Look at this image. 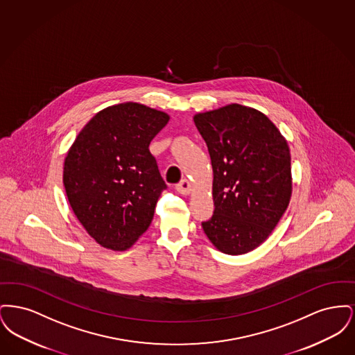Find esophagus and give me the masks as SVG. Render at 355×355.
Returning a JSON list of instances; mask_svg holds the SVG:
<instances>
[{
  "label": "esophagus",
  "mask_w": 355,
  "mask_h": 355,
  "mask_svg": "<svg viewBox=\"0 0 355 355\" xmlns=\"http://www.w3.org/2000/svg\"><path fill=\"white\" fill-rule=\"evenodd\" d=\"M175 189L182 196H189L190 191H191V184L187 180H184V181H181L178 185L175 186Z\"/></svg>",
  "instance_id": "esophagus-1"
}]
</instances>
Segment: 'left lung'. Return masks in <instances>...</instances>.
Returning <instances> with one entry per match:
<instances>
[{
  "mask_svg": "<svg viewBox=\"0 0 355 355\" xmlns=\"http://www.w3.org/2000/svg\"><path fill=\"white\" fill-rule=\"evenodd\" d=\"M213 168L214 214L203 232L222 253L241 255L262 245L293 193L286 138L262 112L239 103L197 113Z\"/></svg>",
  "mask_w": 355,
  "mask_h": 355,
  "instance_id": "1",
  "label": "left lung"
}]
</instances>
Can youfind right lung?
Masks as SVG:
<instances>
[{
  "label": "right lung",
  "instance_id": "obj_1",
  "mask_svg": "<svg viewBox=\"0 0 355 355\" xmlns=\"http://www.w3.org/2000/svg\"><path fill=\"white\" fill-rule=\"evenodd\" d=\"M169 119L144 103L112 105L90 119L69 148L62 175L68 201L102 248L125 252L150 226L166 185L149 145Z\"/></svg>",
  "mask_w": 355,
  "mask_h": 355
}]
</instances>
